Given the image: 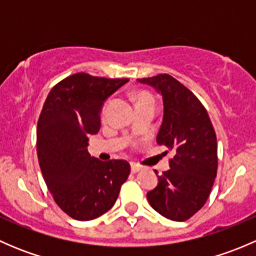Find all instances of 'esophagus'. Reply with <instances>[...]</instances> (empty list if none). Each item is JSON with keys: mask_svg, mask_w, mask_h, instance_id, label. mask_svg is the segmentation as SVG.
I'll return each mask as SVG.
<instances>
[{"mask_svg": "<svg viewBox=\"0 0 256 256\" xmlns=\"http://www.w3.org/2000/svg\"><path fill=\"white\" fill-rule=\"evenodd\" d=\"M141 171V166H138V164H131V172L132 174H138V172Z\"/></svg>", "mask_w": 256, "mask_h": 256, "instance_id": "34e87169", "label": "esophagus"}]
</instances>
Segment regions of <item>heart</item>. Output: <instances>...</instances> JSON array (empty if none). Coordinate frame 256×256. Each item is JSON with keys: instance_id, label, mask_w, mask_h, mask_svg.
Listing matches in <instances>:
<instances>
[{"instance_id": "1", "label": "heart", "mask_w": 256, "mask_h": 256, "mask_svg": "<svg viewBox=\"0 0 256 256\" xmlns=\"http://www.w3.org/2000/svg\"><path fill=\"white\" fill-rule=\"evenodd\" d=\"M136 102H138V104H144V102H152L154 104V98L150 94H146V92H140V94L136 95Z\"/></svg>"}]
</instances>
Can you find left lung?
<instances>
[{
  "label": "left lung",
  "mask_w": 256,
  "mask_h": 256,
  "mask_svg": "<svg viewBox=\"0 0 256 256\" xmlns=\"http://www.w3.org/2000/svg\"><path fill=\"white\" fill-rule=\"evenodd\" d=\"M138 82L152 86L162 96L164 118L156 141L174 154L170 170L158 176L147 200L164 218L184 222L207 202L216 176L213 125L197 96L174 76L158 74Z\"/></svg>",
  "instance_id": "1"
}]
</instances>
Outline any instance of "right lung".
<instances>
[{"mask_svg":"<svg viewBox=\"0 0 256 256\" xmlns=\"http://www.w3.org/2000/svg\"><path fill=\"white\" fill-rule=\"evenodd\" d=\"M128 82L74 74L58 82L43 105L37 125L40 171L59 208L76 220L106 213L130 174L128 161L102 162L86 148L100 128L104 102Z\"/></svg>","mask_w":256,"mask_h":256,"instance_id":"add662e5","label":"right lung"}]
</instances>
